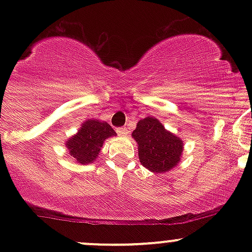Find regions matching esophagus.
<instances>
[{"mask_svg": "<svg viewBox=\"0 0 252 252\" xmlns=\"http://www.w3.org/2000/svg\"><path fill=\"white\" fill-rule=\"evenodd\" d=\"M117 134L119 136H126L128 135V129L126 128H118L117 129Z\"/></svg>", "mask_w": 252, "mask_h": 252, "instance_id": "34e87169", "label": "esophagus"}]
</instances>
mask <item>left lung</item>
I'll return each mask as SVG.
<instances>
[{"label": "left lung", "mask_w": 252, "mask_h": 252, "mask_svg": "<svg viewBox=\"0 0 252 252\" xmlns=\"http://www.w3.org/2000/svg\"><path fill=\"white\" fill-rule=\"evenodd\" d=\"M131 136L138 142L141 164L152 173H164L179 163L184 144L158 119L154 117L140 119Z\"/></svg>", "instance_id": "8db88e82"}]
</instances>
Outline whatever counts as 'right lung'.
<instances>
[{
	"instance_id": "1",
	"label": "right lung",
	"mask_w": 252,
	"mask_h": 252,
	"mask_svg": "<svg viewBox=\"0 0 252 252\" xmlns=\"http://www.w3.org/2000/svg\"><path fill=\"white\" fill-rule=\"evenodd\" d=\"M113 135L116 131L108 123L88 119L81 124L78 133L65 141V147L78 163L89 164L96 161L103 141Z\"/></svg>"
}]
</instances>
